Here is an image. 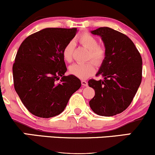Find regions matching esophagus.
<instances>
[{"label":"esophagus","instance_id":"1","mask_svg":"<svg viewBox=\"0 0 155 155\" xmlns=\"http://www.w3.org/2000/svg\"><path fill=\"white\" fill-rule=\"evenodd\" d=\"M81 84H82L83 86L87 87L88 85V83H87V81H85V80H81Z\"/></svg>","mask_w":155,"mask_h":155}]
</instances>
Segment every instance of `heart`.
<instances>
[{
	"label": "heart",
	"instance_id": "heart-1",
	"mask_svg": "<svg viewBox=\"0 0 155 155\" xmlns=\"http://www.w3.org/2000/svg\"><path fill=\"white\" fill-rule=\"evenodd\" d=\"M79 43L89 49L88 59H91L96 64H100L105 57V49L98 45L97 38L90 33H83L77 38ZM74 42H68L63 49V57L67 62H71L73 58ZM95 71V65L92 62L87 63H74L69 67V72L72 75L80 78L86 79L92 76Z\"/></svg>",
	"mask_w": 155,
	"mask_h": 155
}]
</instances>
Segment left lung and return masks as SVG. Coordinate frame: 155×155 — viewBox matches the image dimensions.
I'll return each instance as SVG.
<instances>
[{
  "mask_svg": "<svg viewBox=\"0 0 155 155\" xmlns=\"http://www.w3.org/2000/svg\"><path fill=\"white\" fill-rule=\"evenodd\" d=\"M91 33L100 35L105 58L98 72L104 80L90 79L88 85L95 95L90 101L97 115L111 117L122 113L132 102L142 79V59L128 37L112 28H99Z\"/></svg>",
  "mask_w": 155,
  "mask_h": 155,
  "instance_id": "obj_1",
  "label": "left lung"
}]
</instances>
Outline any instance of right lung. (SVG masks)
Instances as JSON below:
<instances>
[{"mask_svg":"<svg viewBox=\"0 0 155 155\" xmlns=\"http://www.w3.org/2000/svg\"><path fill=\"white\" fill-rule=\"evenodd\" d=\"M76 32L77 28H45L27 37L17 51L12 68L15 89L35 116L60 114L81 87L76 76H64L67 68L63 49Z\"/></svg>","mask_w":155,"mask_h":155,"instance_id":"add662e5","label":"right lung"}]
</instances>
